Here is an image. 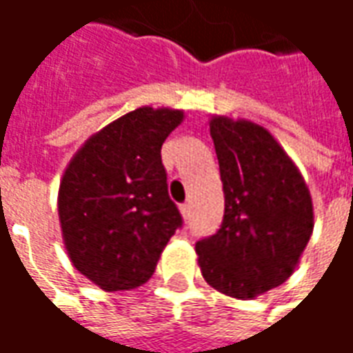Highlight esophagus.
Returning a JSON list of instances; mask_svg holds the SVG:
<instances>
[{"label": "esophagus", "instance_id": "esophagus-1", "mask_svg": "<svg viewBox=\"0 0 353 353\" xmlns=\"http://www.w3.org/2000/svg\"><path fill=\"white\" fill-rule=\"evenodd\" d=\"M181 215L184 221H188L190 219V203H182L181 205Z\"/></svg>", "mask_w": 353, "mask_h": 353}]
</instances>
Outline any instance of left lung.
<instances>
[{
    "label": "left lung",
    "instance_id": "8db88e82",
    "mask_svg": "<svg viewBox=\"0 0 353 353\" xmlns=\"http://www.w3.org/2000/svg\"><path fill=\"white\" fill-rule=\"evenodd\" d=\"M225 192L217 234L196 244L205 283L217 292L254 300L296 271L315 215L302 172L274 136L248 119L213 115Z\"/></svg>",
    "mask_w": 353,
    "mask_h": 353
}]
</instances>
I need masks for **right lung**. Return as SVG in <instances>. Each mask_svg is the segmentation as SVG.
<instances>
[{
    "mask_svg": "<svg viewBox=\"0 0 353 353\" xmlns=\"http://www.w3.org/2000/svg\"><path fill=\"white\" fill-rule=\"evenodd\" d=\"M182 109L138 107L92 134L59 182L57 211L70 263L107 292L152 279L182 217L167 192L161 145Z\"/></svg>",
    "mask_w": 353,
    "mask_h": 353,
    "instance_id": "obj_1",
    "label": "right lung"
}]
</instances>
